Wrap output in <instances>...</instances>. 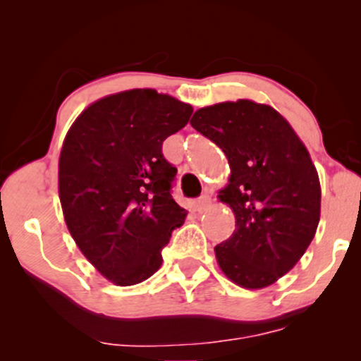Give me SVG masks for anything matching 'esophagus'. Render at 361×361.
Listing matches in <instances>:
<instances>
[{
  "label": "esophagus",
  "mask_w": 361,
  "mask_h": 361,
  "mask_svg": "<svg viewBox=\"0 0 361 361\" xmlns=\"http://www.w3.org/2000/svg\"><path fill=\"white\" fill-rule=\"evenodd\" d=\"M210 204H212V198H210L209 193H204V195H202V197L197 200V209L200 210V212H204V210H205L207 207H209Z\"/></svg>",
  "instance_id": "34e87169"
}]
</instances>
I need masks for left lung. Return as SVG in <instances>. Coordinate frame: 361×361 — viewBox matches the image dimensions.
<instances>
[{
    "label": "left lung",
    "instance_id": "1",
    "mask_svg": "<svg viewBox=\"0 0 361 361\" xmlns=\"http://www.w3.org/2000/svg\"><path fill=\"white\" fill-rule=\"evenodd\" d=\"M195 130L222 149L231 166L219 198L235 231L215 246L224 275L243 288H264L288 273L316 234L321 185L293 128L275 109L251 100L195 111Z\"/></svg>",
    "mask_w": 361,
    "mask_h": 361
}]
</instances>
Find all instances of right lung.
<instances>
[{"label":"right lung","instance_id":"obj_1","mask_svg":"<svg viewBox=\"0 0 361 361\" xmlns=\"http://www.w3.org/2000/svg\"><path fill=\"white\" fill-rule=\"evenodd\" d=\"M192 105L156 90H128L91 103L66 135L59 198L82 255L120 287L140 283L185 222L173 200L176 168L163 142L183 128Z\"/></svg>","mask_w":361,"mask_h":361}]
</instances>
